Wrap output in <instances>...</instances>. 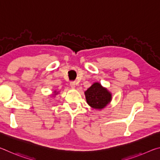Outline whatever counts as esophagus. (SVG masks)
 <instances>
[{
  "instance_id": "esophagus-1",
  "label": "esophagus",
  "mask_w": 160,
  "mask_h": 160,
  "mask_svg": "<svg viewBox=\"0 0 160 160\" xmlns=\"http://www.w3.org/2000/svg\"><path fill=\"white\" fill-rule=\"evenodd\" d=\"M70 87H71L72 88H75V85H76V84H75V82H70Z\"/></svg>"
}]
</instances>
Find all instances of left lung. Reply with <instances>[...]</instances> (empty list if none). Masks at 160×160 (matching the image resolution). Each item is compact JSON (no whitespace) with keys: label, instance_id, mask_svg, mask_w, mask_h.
Listing matches in <instances>:
<instances>
[{"label":"left lung","instance_id":"8db88e82","mask_svg":"<svg viewBox=\"0 0 160 160\" xmlns=\"http://www.w3.org/2000/svg\"><path fill=\"white\" fill-rule=\"evenodd\" d=\"M87 103L95 109L101 110L112 101V93L99 82H94L85 92Z\"/></svg>","mask_w":160,"mask_h":160}]
</instances>
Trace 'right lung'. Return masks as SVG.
<instances>
[{"mask_svg":"<svg viewBox=\"0 0 160 160\" xmlns=\"http://www.w3.org/2000/svg\"><path fill=\"white\" fill-rule=\"evenodd\" d=\"M54 92V93H56V94H57V93H58V92H56V91H54V92Z\"/></svg>","mask_w":160,"mask_h":160,"instance_id":"obj_1","label":"right lung"}]
</instances>
